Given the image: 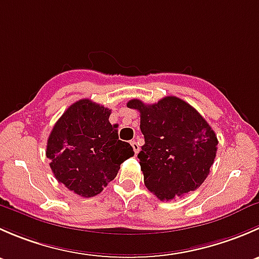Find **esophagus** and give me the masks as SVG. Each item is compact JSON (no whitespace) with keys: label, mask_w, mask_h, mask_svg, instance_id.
Wrapping results in <instances>:
<instances>
[{"label":"esophagus","mask_w":259,"mask_h":259,"mask_svg":"<svg viewBox=\"0 0 259 259\" xmlns=\"http://www.w3.org/2000/svg\"><path fill=\"white\" fill-rule=\"evenodd\" d=\"M130 144H132V146H133V150H134V153H135V154H138V153H139V150H140V146H139V144H138L137 142H135V140H133V142L130 143Z\"/></svg>","instance_id":"esophagus-1"}]
</instances>
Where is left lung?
<instances>
[{"label":"left lung","mask_w":259,"mask_h":259,"mask_svg":"<svg viewBox=\"0 0 259 259\" xmlns=\"http://www.w3.org/2000/svg\"><path fill=\"white\" fill-rule=\"evenodd\" d=\"M145 144L138 154L145 187L160 200L183 197L202 185L217 154L215 133L193 106L177 96L156 104L133 99Z\"/></svg>","instance_id":"1"}]
</instances>
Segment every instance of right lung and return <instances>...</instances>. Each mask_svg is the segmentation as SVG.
<instances>
[{
	"label": "right lung",
	"instance_id": "obj_1",
	"mask_svg": "<svg viewBox=\"0 0 259 259\" xmlns=\"http://www.w3.org/2000/svg\"><path fill=\"white\" fill-rule=\"evenodd\" d=\"M110 114L108 108L82 99L67 108L48 139L46 156L55 178L80 197L103 192L120 164L134 155L132 145L119 140Z\"/></svg>",
	"mask_w": 259,
	"mask_h": 259
}]
</instances>
